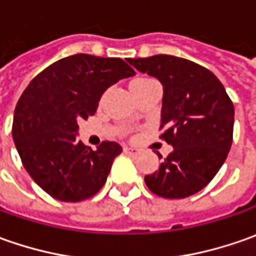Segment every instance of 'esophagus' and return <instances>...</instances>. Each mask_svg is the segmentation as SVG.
I'll list each match as a JSON object with an SVG mask.
<instances>
[{
  "mask_svg": "<svg viewBox=\"0 0 256 256\" xmlns=\"http://www.w3.org/2000/svg\"><path fill=\"white\" fill-rule=\"evenodd\" d=\"M124 152L130 154V155H136V154H138V150H136V148H132V146H124Z\"/></svg>",
  "mask_w": 256,
  "mask_h": 256,
  "instance_id": "obj_1",
  "label": "esophagus"
}]
</instances>
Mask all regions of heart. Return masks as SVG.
Wrapping results in <instances>:
<instances>
[{"label":"heart","instance_id":"heart-1","mask_svg":"<svg viewBox=\"0 0 256 256\" xmlns=\"http://www.w3.org/2000/svg\"><path fill=\"white\" fill-rule=\"evenodd\" d=\"M141 80H146V78H135V80L131 81V84H132V82H136V81H141Z\"/></svg>","mask_w":256,"mask_h":256}]
</instances>
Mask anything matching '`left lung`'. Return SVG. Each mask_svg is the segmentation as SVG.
<instances>
[{
  "label": "left lung",
  "mask_w": 256,
  "mask_h": 256,
  "mask_svg": "<svg viewBox=\"0 0 256 256\" xmlns=\"http://www.w3.org/2000/svg\"><path fill=\"white\" fill-rule=\"evenodd\" d=\"M126 61L162 84L161 138L174 148L158 171L145 176L146 186L170 200L196 194L216 175L231 150V98L210 70L190 60L161 54Z\"/></svg>",
  "instance_id": "8db88e82"
}]
</instances>
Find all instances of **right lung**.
<instances>
[{"label": "right lung", "mask_w": 256, "mask_h": 256, "mask_svg": "<svg viewBox=\"0 0 256 256\" xmlns=\"http://www.w3.org/2000/svg\"><path fill=\"white\" fill-rule=\"evenodd\" d=\"M135 71L121 58L75 54L35 76L18 100L12 138L26 172L52 198L80 202L106 181L121 145L104 141L95 151L78 141V120L96 112L102 94Z\"/></svg>", "instance_id": "right-lung-1"}]
</instances>
